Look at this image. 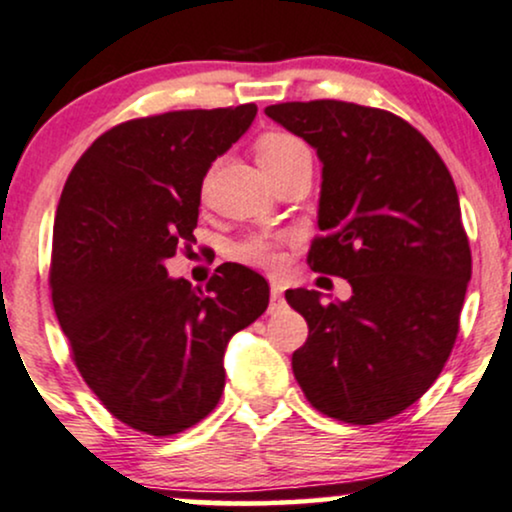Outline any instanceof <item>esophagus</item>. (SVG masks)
<instances>
[{"label":"esophagus","mask_w":512,"mask_h":512,"mask_svg":"<svg viewBox=\"0 0 512 512\" xmlns=\"http://www.w3.org/2000/svg\"><path fill=\"white\" fill-rule=\"evenodd\" d=\"M285 306H287V301H285V294H282V285L273 282V287H270V313L282 311Z\"/></svg>","instance_id":"esophagus-1"}]
</instances>
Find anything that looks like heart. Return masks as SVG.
Returning <instances> with one entry per match:
<instances>
[{"label":"heart","mask_w":512,"mask_h":512,"mask_svg":"<svg viewBox=\"0 0 512 512\" xmlns=\"http://www.w3.org/2000/svg\"><path fill=\"white\" fill-rule=\"evenodd\" d=\"M256 156L261 168L266 170L268 178H273L275 173L292 168L294 163L311 159V149L301 137L292 135V132L273 130L266 135L258 137L256 142ZM237 261L249 263V266L258 268H273L280 263V254H277L275 239L270 237H254L249 242L239 244L235 249Z\"/></svg>","instance_id":"obj_1"}]
</instances>
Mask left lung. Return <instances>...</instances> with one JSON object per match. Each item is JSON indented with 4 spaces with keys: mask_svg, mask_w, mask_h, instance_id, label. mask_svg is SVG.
<instances>
[{
    "mask_svg": "<svg viewBox=\"0 0 512 512\" xmlns=\"http://www.w3.org/2000/svg\"><path fill=\"white\" fill-rule=\"evenodd\" d=\"M323 163L315 273L349 280L351 299L289 289L308 323L292 356L306 399L351 425L399 415L432 387L456 344L472 275L468 235L444 161L413 125L334 99L268 106Z\"/></svg>",
    "mask_w": 512,
    "mask_h": 512,
    "instance_id": "1",
    "label": "left lung"
}]
</instances>
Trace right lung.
Returning a JSON list of instances; mask_svg holds the SVG:
<instances>
[{"mask_svg": "<svg viewBox=\"0 0 512 512\" xmlns=\"http://www.w3.org/2000/svg\"><path fill=\"white\" fill-rule=\"evenodd\" d=\"M256 104L170 111L116 125L75 163L56 206L52 301L73 361L111 415L170 437L225 387L232 334L268 308L266 277L223 263L206 289L166 261L197 244L201 185Z\"/></svg>", "mask_w": 512, "mask_h": 512, "instance_id": "obj_1", "label": "right lung"}]
</instances>
